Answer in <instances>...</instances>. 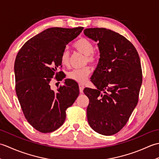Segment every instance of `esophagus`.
I'll use <instances>...</instances> for the list:
<instances>
[{"label":"esophagus","mask_w":159,"mask_h":159,"mask_svg":"<svg viewBox=\"0 0 159 159\" xmlns=\"http://www.w3.org/2000/svg\"><path fill=\"white\" fill-rule=\"evenodd\" d=\"M83 89H84V86L82 85H79V90H80V93H83Z\"/></svg>","instance_id":"esophagus-1"}]
</instances>
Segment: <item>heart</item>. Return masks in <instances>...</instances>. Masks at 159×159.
Here are the masks:
<instances>
[{
    "label": "heart",
    "mask_w": 159,
    "mask_h": 159,
    "mask_svg": "<svg viewBox=\"0 0 159 159\" xmlns=\"http://www.w3.org/2000/svg\"><path fill=\"white\" fill-rule=\"evenodd\" d=\"M74 47L77 51L85 55V63L95 64L97 61V57L94 54V46L92 42L88 39L81 38L74 43ZM70 61V52L67 49H64L61 55V62L63 66H68ZM90 74L89 67H85L82 69H76L67 74L70 79L79 83L80 85L86 82L87 78Z\"/></svg>",
    "instance_id": "obj_1"
}]
</instances>
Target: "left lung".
<instances>
[{
    "label": "left lung",
    "instance_id": "8db88e82",
    "mask_svg": "<svg viewBox=\"0 0 159 159\" xmlns=\"http://www.w3.org/2000/svg\"><path fill=\"white\" fill-rule=\"evenodd\" d=\"M87 38L98 42L100 59L91 77L96 89L85 88L89 103L87 120L96 133H118L136 107L142 83L139 56L130 42L110 29L84 30Z\"/></svg>",
    "mask_w": 159,
    "mask_h": 159
}]
</instances>
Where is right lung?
I'll use <instances>...</instances> for the list:
<instances>
[{"label":"right lung","instance_id":"right-lung-1","mask_svg":"<svg viewBox=\"0 0 159 159\" xmlns=\"http://www.w3.org/2000/svg\"><path fill=\"white\" fill-rule=\"evenodd\" d=\"M83 27L47 29L28 40L16 56L14 63L16 92L25 117L31 126L43 133L62 126L66 111L79 94L77 83L65 80L57 91L51 89L53 78L62 80L61 55L68 43Z\"/></svg>","mask_w":159,"mask_h":159}]
</instances>
